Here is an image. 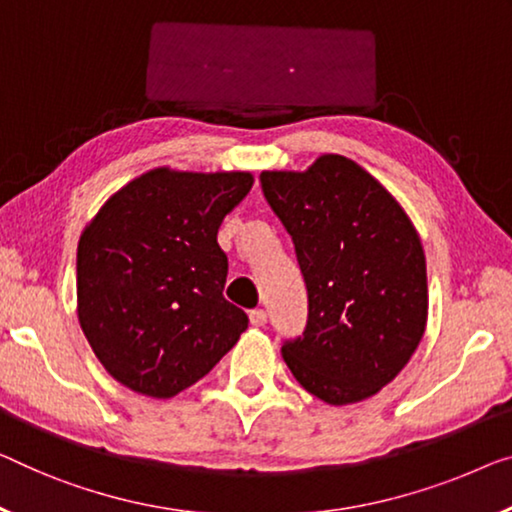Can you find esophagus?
Returning <instances> with one entry per match:
<instances>
[{"label":"esophagus","instance_id":"obj_1","mask_svg":"<svg viewBox=\"0 0 512 512\" xmlns=\"http://www.w3.org/2000/svg\"><path fill=\"white\" fill-rule=\"evenodd\" d=\"M250 324H253V326H264L266 324V312L262 308L250 310Z\"/></svg>","mask_w":512,"mask_h":512}]
</instances>
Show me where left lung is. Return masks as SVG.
Here are the masks:
<instances>
[{"label":"left lung","instance_id":"8db88e82","mask_svg":"<svg viewBox=\"0 0 512 512\" xmlns=\"http://www.w3.org/2000/svg\"><path fill=\"white\" fill-rule=\"evenodd\" d=\"M259 181L308 287L305 331L282 345L287 368L326 404L372 398L423 340L421 236L398 200L345 156L324 154L305 172L266 170Z\"/></svg>","mask_w":512,"mask_h":512}]
</instances>
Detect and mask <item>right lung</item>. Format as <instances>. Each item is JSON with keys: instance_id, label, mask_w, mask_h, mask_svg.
<instances>
[{"instance_id": "obj_1", "label": "right lung", "mask_w": 512, "mask_h": 512, "mask_svg": "<svg viewBox=\"0 0 512 512\" xmlns=\"http://www.w3.org/2000/svg\"><path fill=\"white\" fill-rule=\"evenodd\" d=\"M250 172L156 167L119 188L78 243V319L98 361L131 391L172 398L248 329L223 296L218 227Z\"/></svg>"}]
</instances>
